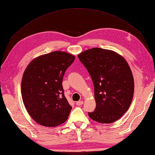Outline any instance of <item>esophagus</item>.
I'll return each instance as SVG.
<instances>
[{
	"label": "esophagus",
	"instance_id": "esophagus-1",
	"mask_svg": "<svg viewBox=\"0 0 155 155\" xmlns=\"http://www.w3.org/2000/svg\"><path fill=\"white\" fill-rule=\"evenodd\" d=\"M83 101H82V100H80V101H77V102H76V105L77 106H81V105H82L83 104Z\"/></svg>",
	"mask_w": 155,
	"mask_h": 155
}]
</instances>
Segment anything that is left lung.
Listing matches in <instances>:
<instances>
[{"instance_id":"1","label":"left lung","mask_w":155,"mask_h":155,"mask_svg":"<svg viewBox=\"0 0 155 155\" xmlns=\"http://www.w3.org/2000/svg\"><path fill=\"white\" fill-rule=\"evenodd\" d=\"M78 56L94 85L96 107L88 115L103 124L119 120L133 97L134 80L127 62L113 51L101 48L90 49Z\"/></svg>"}]
</instances>
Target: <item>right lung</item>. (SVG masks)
<instances>
[{"label":"right lung","mask_w":155,"mask_h":155,"mask_svg":"<svg viewBox=\"0 0 155 155\" xmlns=\"http://www.w3.org/2000/svg\"><path fill=\"white\" fill-rule=\"evenodd\" d=\"M75 56L54 51L32 60L25 69L21 83L22 100L33 120L47 127L65 122L71 106L64 96L62 80Z\"/></svg>","instance_id":"1"}]
</instances>
